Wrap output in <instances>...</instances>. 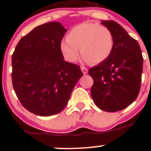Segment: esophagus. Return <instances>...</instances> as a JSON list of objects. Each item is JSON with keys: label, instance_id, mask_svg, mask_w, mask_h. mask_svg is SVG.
Here are the masks:
<instances>
[{"label": "esophagus", "instance_id": "esophagus-1", "mask_svg": "<svg viewBox=\"0 0 151 151\" xmlns=\"http://www.w3.org/2000/svg\"><path fill=\"white\" fill-rule=\"evenodd\" d=\"M81 70H82V71H83V74H88V68H85V67H83V66H82L81 67Z\"/></svg>", "mask_w": 151, "mask_h": 151}]
</instances>
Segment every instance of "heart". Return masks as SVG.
I'll use <instances>...</instances> for the list:
<instances>
[{"label": "heart", "instance_id": "1", "mask_svg": "<svg viewBox=\"0 0 151 151\" xmlns=\"http://www.w3.org/2000/svg\"><path fill=\"white\" fill-rule=\"evenodd\" d=\"M115 45L112 31L99 24L84 22L69 30L67 39L60 42V48L67 61L75 62L80 49L85 62L99 64L107 60Z\"/></svg>", "mask_w": 151, "mask_h": 151}]
</instances>
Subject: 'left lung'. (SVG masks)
I'll return each mask as SVG.
<instances>
[{
  "label": "left lung",
  "instance_id": "obj_1",
  "mask_svg": "<svg viewBox=\"0 0 151 151\" xmlns=\"http://www.w3.org/2000/svg\"><path fill=\"white\" fill-rule=\"evenodd\" d=\"M101 24L112 31L115 40L109 58L91 68L93 80L91 96L96 105L106 112L122 110L134 102L139 93L143 58L138 42L113 20Z\"/></svg>",
  "mask_w": 151,
  "mask_h": 151
}]
</instances>
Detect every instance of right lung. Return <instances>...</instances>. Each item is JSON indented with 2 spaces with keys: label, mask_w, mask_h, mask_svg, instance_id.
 I'll list each match as a JSON object with an SVG mask.
<instances>
[{
  "label": "right lung",
  "mask_w": 151,
  "mask_h": 151,
  "mask_svg": "<svg viewBox=\"0 0 151 151\" xmlns=\"http://www.w3.org/2000/svg\"><path fill=\"white\" fill-rule=\"evenodd\" d=\"M66 29L58 22L36 27L18 42L12 55V84L29 112L50 116L61 112L83 75L80 66L64 60L60 44Z\"/></svg>",
  "instance_id": "add662e5"
}]
</instances>
